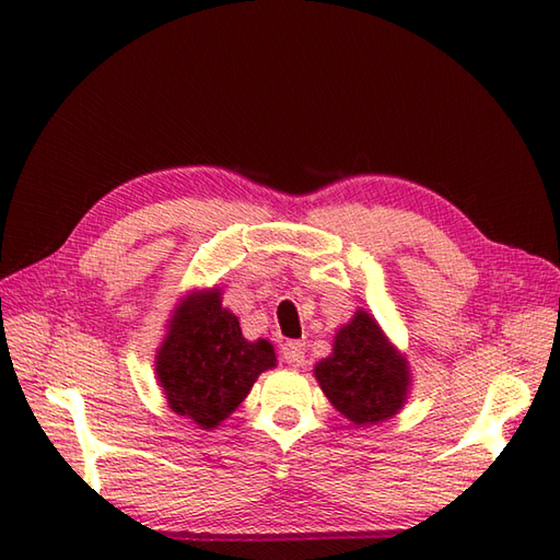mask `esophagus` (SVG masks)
Listing matches in <instances>:
<instances>
[{"mask_svg":"<svg viewBox=\"0 0 560 560\" xmlns=\"http://www.w3.org/2000/svg\"><path fill=\"white\" fill-rule=\"evenodd\" d=\"M281 357L291 369H300V365H305V342L289 340L281 347Z\"/></svg>","mask_w":560,"mask_h":560,"instance_id":"34e87169","label":"esophagus"}]
</instances>
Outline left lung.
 I'll list each match as a JSON object with an SVG mask.
<instances>
[{"label":"left lung","mask_w":560,"mask_h":560,"mask_svg":"<svg viewBox=\"0 0 560 560\" xmlns=\"http://www.w3.org/2000/svg\"><path fill=\"white\" fill-rule=\"evenodd\" d=\"M314 377L332 408L357 427L392 420L412 385L406 354L365 310L335 332L332 351L314 365Z\"/></svg>","instance_id":"left-lung-1"}]
</instances>
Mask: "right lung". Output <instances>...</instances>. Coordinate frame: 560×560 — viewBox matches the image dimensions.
Masks as SVG:
<instances>
[{"label":"right lung","mask_w":560,"mask_h":560,"mask_svg":"<svg viewBox=\"0 0 560 560\" xmlns=\"http://www.w3.org/2000/svg\"><path fill=\"white\" fill-rule=\"evenodd\" d=\"M275 365V347L244 338L238 318L222 307L220 289L189 291L178 300L154 357L168 408L206 431L225 422Z\"/></svg>","instance_id":"obj_1"}]
</instances>
